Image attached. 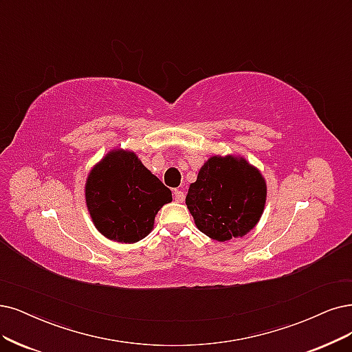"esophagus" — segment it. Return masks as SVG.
I'll return each mask as SVG.
<instances>
[{"mask_svg": "<svg viewBox=\"0 0 352 352\" xmlns=\"http://www.w3.org/2000/svg\"><path fill=\"white\" fill-rule=\"evenodd\" d=\"M186 199V194L183 190H174V200L177 203H183Z\"/></svg>", "mask_w": 352, "mask_h": 352, "instance_id": "esophagus-1", "label": "esophagus"}]
</instances>
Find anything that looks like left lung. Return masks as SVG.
Instances as JSON below:
<instances>
[{
    "mask_svg": "<svg viewBox=\"0 0 352 352\" xmlns=\"http://www.w3.org/2000/svg\"><path fill=\"white\" fill-rule=\"evenodd\" d=\"M265 200L267 183L256 166L241 155H214L190 184L186 204L200 232L225 242L256 226Z\"/></svg>",
    "mask_w": 352,
    "mask_h": 352,
    "instance_id": "left-lung-1",
    "label": "left lung"
}]
</instances>
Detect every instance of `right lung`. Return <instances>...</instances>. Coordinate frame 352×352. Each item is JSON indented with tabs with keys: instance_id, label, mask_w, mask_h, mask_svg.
<instances>
[{
	"instance_id": "obj_1",
	"label": "right lung",
	"mask_w": 352,
	"mask_h": 352,
	"mask_svg": "<svg viewBox=\"0 0 352 352\" xmlns=\"http://www.w3.org/2000/svg\"><path fill=\"white\" fill-rule=\"evenodd\" d=\"M173 192L132 151L111 149L88 173L85 203L101 235L135 243L153 229L155 216Z\"/></svg>"
}]
</instances>
